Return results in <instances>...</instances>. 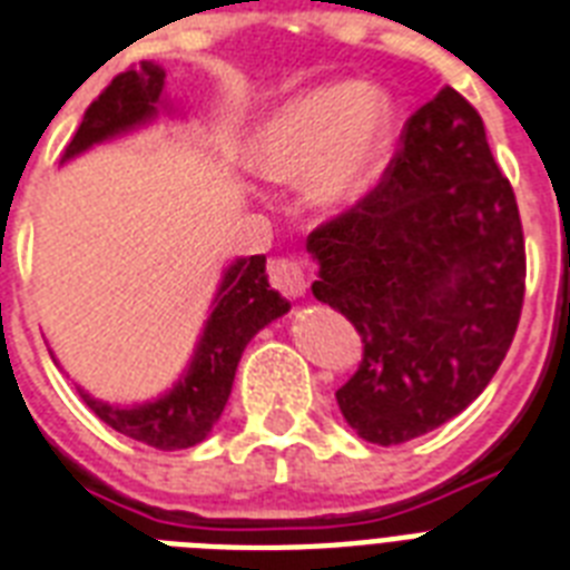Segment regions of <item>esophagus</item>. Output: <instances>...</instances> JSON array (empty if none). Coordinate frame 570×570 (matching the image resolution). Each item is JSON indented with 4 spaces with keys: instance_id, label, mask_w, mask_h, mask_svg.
I'll return each instance as SVG.
<instances>
[{
    "instance_id": "34e87169",
    "label": "esophagus",
    "mask_w": 570,
    "mask_h": 570,
    "mask_svg": "<svg viewBox=\"0 0 570 570\" xmlns=\"http://www.w3.org/2000/svg\"><path fill=\"white\" fill-rule=\"evenodd\" d=\"M269 281L277 293H284L286 298H301L307 293V272L298 261L286 257V261H275L269 266Z\"/></svg>"
}]
</instances>
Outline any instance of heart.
<instances>
[{
  "instance_id": "b5f03b06",
  "label": "heart",
  "mask_w": 570,
  "mask_h": 570,
  "mask_svg": "<svg viewBox=\"0 0 570 570\" xmlns=\"http://www.w3.org/2000/svg\"><path fill=\"white\" fill-rule=\"evenodd\" d=\"M397 131L392 96L365 81H331L281 101L248 142V164L272 180H304L325 210L360 205L390 166Z\"/></svg>"
}]
</instances>
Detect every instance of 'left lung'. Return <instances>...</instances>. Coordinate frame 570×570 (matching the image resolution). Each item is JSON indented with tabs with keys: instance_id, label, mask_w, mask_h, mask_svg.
I'll list each match as a JSON object with an SVG mask.
<instances>
[{
	"instance_id": "obj_1",
	"label": "left lung",
	"mask_w": 570,
	"mask_h": 570,
	"mask_svg": "<svg viewBox=\"0 0 570 570\" xmlns=\"http://www.w3.org/2000/svg\"><path fill=\"white\" fill-rule=\"evenodd\" d=\"M401 140L381 187L307 237L313 295L363 336L336 404L383 448L436 430L489 386L524 301L515 193L478 110L442 87Z\"/></svg>"
}]
</instances>
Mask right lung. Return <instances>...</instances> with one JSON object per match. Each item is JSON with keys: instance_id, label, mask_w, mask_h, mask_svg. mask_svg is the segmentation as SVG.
I'll return each instance as SVG.
<instances>
[{"instance_id": "add662e5", "label": "right lung", "mask_w": 570, "mask_h": 570, "mask_svg": "<svg viewBox=\"0 0 570 570\" xmlns=\"http://www.w3.org/2000/svg\"><path fill=\"white\" fill-rule=\"evenodd\" d=\"M160 117L184 119V110L166 96V69L155 60H142L137 69L114 78L108 90L87 108L60 166L101 142L142 131ZM284 313H289V301L269 286L266 257H234L222 269L193 357L169 390L142 404H110L81 386L78 392L92 413L122 436L157 451L193 448L210 436L213 424L228 404L245 345Z\"/></svg>"}]
</instances>
